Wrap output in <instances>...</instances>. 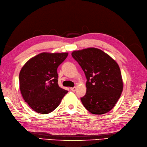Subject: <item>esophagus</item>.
<instances>
[{
  "label": "esophagus",
  "mask_w": 147,
  "mask_h": 147,
  "mask_svg": "<svg viewBox=\"0 0 147 147\" xmlns=\"http://www.w3.org/2000/svg\"><path fill=\"white\" fill-rule=\"evenodd\" d=\"M70 89H71V91H73V92H75L76 90V87H71V88H70Z\"/></svg>",
  "instance_id": "esophagus-1"
}]
</instances>
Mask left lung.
<instances>
[{"label":"left lung","instance_id":"1","mask_svg":"<svg viewBox=\"0 0 147 147\" xmlns=\"http://www.w3.org/2000/svg\"><path fill=\"white\" fill-rule=\"evenodd\" d=\"M71 55L87 79L86 95L80 98L85 108L93 114H105L110 111L123 91L119 66L108 54L97 48L75 51Z\"/></svg>","mask_w":147,"mask_h":147}]
</instances>
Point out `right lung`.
<instances>
[{"label": "right lung", "mask_w": 147, "mask_h": 147, "mask_svg": "<svg viewBox=\"0 0 147 147\" xmlns=\"http://www.w3.org/2000/svg\"><path fill=\"white\" fill-rule=\"evenodd\" d=\"M68 53L37 55L27 61L20 73V87L24 101L34 111L46 114L54 111L68 93L58 85L57 69Z\"/></svg>", "instance_id": "1"}]
</instances>
